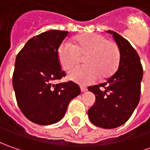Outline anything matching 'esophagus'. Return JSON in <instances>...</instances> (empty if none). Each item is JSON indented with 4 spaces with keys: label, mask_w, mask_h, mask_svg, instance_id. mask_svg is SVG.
<instances>
[{
    "label": "esophagus",
    "mask_w": 150,
    "mask_h": 150,
    "mask_svg": "<svg viewBox=\"0 0 150 150\" xmlns=\"http://www.w3.org/2000/svg\"><path fill=\"white\" fill-rule=\"evenodd\" d=\"M80 88H81V91H82V92H83V93H84V92H86V91H87V88H86V87H83V86H81V87H80Z\"/></svg>",
    "instance_id": "34e87169"
}]
</instances>
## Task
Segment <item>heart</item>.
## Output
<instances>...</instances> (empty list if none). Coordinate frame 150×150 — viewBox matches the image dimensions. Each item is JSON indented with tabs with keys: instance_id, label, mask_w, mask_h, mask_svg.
Returning <instances> with one entry per match:
<instances>
[{
	"instance_id": "obj_1",
	"label": "heart",
	"mask_w": 150,
	"mask_h": 150,
	"mask_svg": "<svg viewBox=\"0 0 150 150\" xmlns=\"http://www.w3.org/2000/svg\"><path fill=\"white\" fill-rule=\"evenodd\" d=\"M85 66L77 67L68 72L72 81L88 85L99 76L108 77L118 68L120 52L118 45L98 33H85L74 39V45L64 41L57 49V58L64 70H70L84 57Z\"/></svg>"
}]
</instances>
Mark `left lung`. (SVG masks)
Segmentation results:
<instances>
[{
  "mask_svg": "<svg viewBox=\"0 0 150 150\" xmlns=\"http://www.w3.org/2000/svg\"><path fill=\"white\" fill-rule=\"evenodd\" d=\"M112 34L120 52L118 70L105 83L88 89L96 97L88 109L93 124L103 129H114L126 123L138 106L143 78L140 58L131 44L117 32Z\"/></svg>",
  "mask_w": 150,
  "mask_h": 150,
  "instance_id": "left-lung-1",
  "label": "left lung"
}]
</instances>
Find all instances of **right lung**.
I'll use <instances>...</instances> for the list:
<instances>
[{
  "label": "right lung",
  "mask_w": 150,
  "mask_h": 150,
  "mask_svg": "<svg viewBox=\"0 0 150 150\" xmlns=\"http://www.w3.org/2000/svg\"><path fill=\"white\" fill-rule=\"evenodd\" d=\"M68 32L51 30L31 38L15 62L12 84L21 111L35 124L60 121L70 101L81 89L72 81L52 84L66 76L57 58V49Z\"/></svg>",
  "instance_id": "add662e5"
}]
</instances>
